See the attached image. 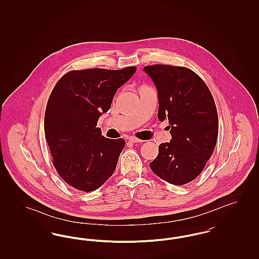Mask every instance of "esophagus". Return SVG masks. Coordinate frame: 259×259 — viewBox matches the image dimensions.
I'll return each mask as SVG.
<instances>
[{
    "label": "esophagus",
    "instance_id": "obj_1",
    "mask_svg": "<svg viewBox=\"0 0 259 259\" xmlns=\"http://www.w3.org/2000/svg\"><path fill=\"white\" fill-rule=\"evenodd\" d=\"M128 140H129V142H130V143H133V144H135V143H139V144L143 143V141H142V140H139V139H137V138L133 137V136L129 137V138H128Z\"/></svg>",
    "mask_w": 259,
    "mask_h": 259
}]
</instances>
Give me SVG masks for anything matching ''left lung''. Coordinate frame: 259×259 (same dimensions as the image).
Wrapping results in <instances>:
<instances>
[{
    "instance_id": "1",
    "label": "left lung",
    "mask_w": 259,
    "mask_h": 259,
    "mask_svg": "<svg viewBox=\"0 0 259 259\" xmlns=\"http://www.w3.org/2000/svg\"><path fill=\"white\" fill-rule=\"evenodd\" d=\"M157 90L158 119L169 120L170 143L161 144L151 171L169 184L183 185L203 171L217 145L219 117L211 93L202 78L185 67L144 68Z\"/></svg>"
}]
</instances>
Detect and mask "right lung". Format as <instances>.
I'll return each mask as SVG.
<instances>
[{
  "label": "right lung",
  "mask_w": 259,
  "mask_h": 259,
  "mask_svg": "<svg viewBox=\"0 0 259 259\" xmlns=\"http://www.w3.org/2000/svg\"><path fill=\"white\" fill-rule=\"evenodd\" d=\"M136 70L72 71L53 88L45 113V133L53 165L68 185L93 191L114 172L125 141L104 137L96 125Z\"/></svg>",
  "instance_id": "right-lung-1"
}]
</instances>
